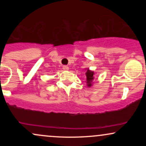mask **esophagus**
Returning <instances> with one entry per match:
<instances>
[{"mask_svg": "<svg viewBox=\"0 0 146 146\" xmlns=\"http://www.w3.org/2000/svg\"><path fill=\"white\" fill-rule=\"evenodd\" d=\"M62 68L63 70H64V71H68V69H69V68H68V66H66V65H64V66H62Z\"/></svg>", "mask_w": 146, "mask_h": 146, "instance_id": "obj_1", "label": "esophagus"}]
</instances>
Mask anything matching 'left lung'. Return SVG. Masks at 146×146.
I'll list each match as a JSON object with an SVG mask.
<instances>
[{"label": "left lung", "instance_id": "obj_1", "mask_svg": "<svg viewBox=\"0 0 146 146\" xmlns=\"http://www.w3.org/2000/svg\"><path fill=\"white\" fill-rule=\"evenodd\" d=\"M86 83L87 86L90 87L92 86V82H93V79H94V72L90 71L89 69H87L86 72Z\"/></svg>", "mask_w": 146, "mask_h": 146}]
</instances>
